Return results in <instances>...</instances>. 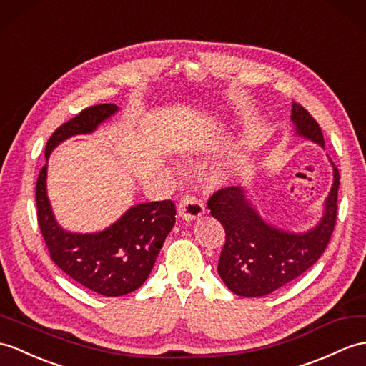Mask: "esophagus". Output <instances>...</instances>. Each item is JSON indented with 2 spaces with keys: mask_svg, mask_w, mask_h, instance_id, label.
<instances>
[{
  "mask_svg": "<svg viewBox=\"0 0 366 366\" xmlns=\"http://www.w3.org/2000/svg\"><path fill=\"white\" fill-rule=\"evenodd\" d=\"M204 212L206 209H204L202 201L194 194H185L179 201V207H177V214L187 222H193V219L202 217Z\"/></svg>",
  "mask_w": 366,
  "mask_h": 366,
  "instance_id": "esophagus-1",
  "label": "esophagus"
}]
</instances>
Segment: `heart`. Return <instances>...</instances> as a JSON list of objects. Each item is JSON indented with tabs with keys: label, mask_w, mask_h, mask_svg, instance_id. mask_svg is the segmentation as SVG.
Here are the masks:
<instances>
[{
	"label": "heart",
	"mask_w": 366,
	"mask_h": 366,
	"mask_svg": "<svg viewBox=\"0 0 366 366\" xmlns=\"http://www.w3.org/2000/svg\"><path fill=\"white\" fill-rule=\"evenodd\" d=\"M219 179V176H217V177H214V181H218Z\"/></svg>",
	"instance_id": "1"
}]
</instances>
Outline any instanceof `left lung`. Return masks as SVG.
<instances>
[{
	"instance_id": "1",
	"label": "left lung",
	"mask_w": 366,
	"mask_h": 366,
	"mask_svg": "<svg viewBox=\"0 0 366 366\" xmlns=\"http://www.w3.org/2000/svg\"><path fill=\"white\" fill-rule=\"evenodd\" d=\"M292 122L296 134L325 148L320 124L298 103H293ZM332 167L334 184L325 201V214L315 227L302 234L267 223L240 187H226L212 194L207 207L226 232L218 274L229 290L246 298L269 295L301 276L321 257L337 222L340 174Z\"/></svg>"
}]
</instances>
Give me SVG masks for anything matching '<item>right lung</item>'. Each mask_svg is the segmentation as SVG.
<instances>
[{
  "instance_id": "add662e5",
  "label": "right lung",
  "mask_w": 366,
  "mask_h": 366,
  "mask_svg": "<svg viewBox=\"0 0 366 366\" xmlns=\"http://www.w3.org/2000/svg\"><path fill=\"white\" fill-rule=\"evenodd\" d=\"M118 110L115 104L84 109L51 135L45 157L59 143L90 134ZM37 219L51 260L76 282L104 296L131 293L147 280L176 222L173 201L137 204L112 226L95 234H73L57 224L46 197V165L36 185Z\"/></svg>"
}]
</instances>
